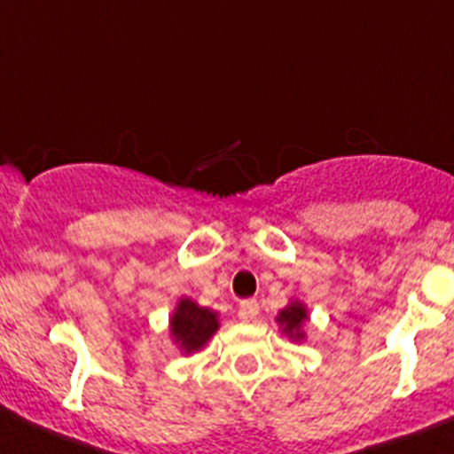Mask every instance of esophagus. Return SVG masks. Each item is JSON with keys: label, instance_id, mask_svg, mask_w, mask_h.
Listing matches in <instances>:
<instances>
[{"label": "esophagus", "instance_id": "esophagus-1", "mask_svg": "<svg viewBox=\"0 0 454 454\" xmlns=\"http://www.w3.org/2000/svg\"><path fill=\"white\" fill-rule=\"evenodd\" d=\"M256 314H259V301H256V299L241 301V303H239V316H241V318L250 320V318H254Z\"/></svg>", "mask_w": 454, "mask_h": 454}]
</instances>
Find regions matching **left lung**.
Wrapping results in <instances>:
<instances>
[{"mask_svg": "<svg viewBox=\"0 0 454 454\" xmlns=\"http://www.w3.org/2000/svg\"><path fill=\"white\" fill-rule=\"evenodd\" d=\"M305 318H308V314H305V308L301 303H292L290 308H286L281 314H278V323L286 325V332L290 333L296 332V336H301L299 327Z\"/></svg>", "mask_w": 454, "mask_h": 454, "instance_id": "8db88e82", "label": "left lung"}]
</instances>
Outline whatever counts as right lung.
<instances>
[{"label":"right lung","mask_w":454,"mask_h":454,"mask_svg":"<svg viewBox=\"0 0 454 454\" xmlns=\"http://www.w3.org/2000/svg\"><path fill=\"white\" fill-rule=\"evenodd\" d=\"M217 329V318L210 309L200 308L191 299L180 301L176 314L171 318V332L186 354L198 351Z\"/></svg>","instance_id":"obj_1"}]
</instances>
